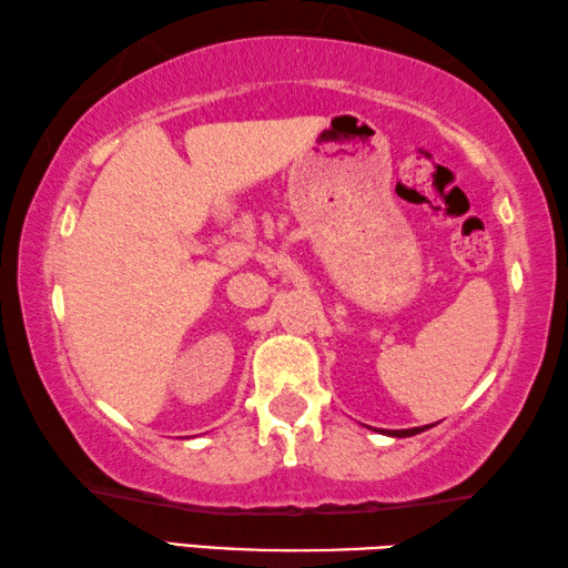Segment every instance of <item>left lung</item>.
I'll return each mask as SVG.
<instances>
[{
	"label": "left lung",
	"instance_id": "obj_1",
	"mask_svg": "<svg viewBox=\"0 0 568 568\" xmlns=\"http://www.w3.org/2000/svg\"><path fill=\"white\" fill-rule=\"evenodd\" d=\"M428 426H420V428H403V430H383L386 436H393V438H408V436H416L420 434V430H426Z\"/></svg>",
	"mask_w": 568,
	"mask_h": 568
}]
</instances>
